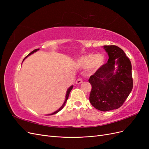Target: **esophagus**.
<instances>
[{
	"label": "esophagus",
	"mask_w": 149,
	"mask_h": 149,
	"mask_svg": "<svg viewBox=\"0 0 149 149\" xmlns=\"http://www.w3.org/2000/svg\"><path fill=\"white\" fill-rule=\"evenodd\" d=\"M83 82V79H81V78H78V79H77V80H76V84H81Z\"/></svg>",
	"instance_id": "34e87169"
}]
</instances>
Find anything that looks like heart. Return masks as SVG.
<instances>
[{
  "label": "heart",
  "mask_w": 149,
  "mask_h": 149,
  "mask_svg": "<svg viewBox=\"0 0 149 149\" xmlns=\"http://www.w3.org/2000/svg\"><path fill=\"white\" fill-rule=\"evenodd\" d=\"M105 58L102 54H88L84 55L78 60L79 65L83 68H89L93 71L98 70L102 66Z\"/></svg>",
  "instance_id": "heart-1"
}]
</instances>
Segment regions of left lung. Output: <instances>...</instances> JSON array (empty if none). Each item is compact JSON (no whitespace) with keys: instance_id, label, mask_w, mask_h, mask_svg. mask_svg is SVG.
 <instances>
[{"instance_id":"1","label":"left lung","mask_w":149,"mask_h":149,"mask_svg":"<svg viewBox=\"0 0 149 149\" xmlns=\"http://www.w3.org/2000/svg\"><path fill=\"white\" fill-rule=\"evenodd\" d=\"M103 47L109 59L90 76L89 101L96 109L108 111L123 104L132 89L133 79L131 63L123 49L116 45Z\"/></svg>"}]
</instances>
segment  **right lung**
<instances>
[{
    "mask_svg": "<svg viewBox=\"0 0 149 149\" xmlns=\"http://www.w3.org/2000/svg\"><path fill=\"white\" fill-rule=\"evenodd\" d=\"M38 49H34L33 51H32V52H31V53H30L29 54V55H28L27 56H26L25 58H26V57L29 56V55H30L31 54H32V53H33L34 52H37V51H38ZM73 86H70V87L69 88V89H68V91H67V92H66V99H65V102H64V103H63V105L61 106V107L60 108V109H58V110H57L56 111H55V112H53V113H52V114H49V115H53V114H56V113H57V112H59L60 111H61V110L63 109V108L64 107V106H65V104H66V101H67L68 98L69 94H70V92H71V89H73Z\"/></svg>",
    "mask_w": 149,
    "mask_h": 149,
    "instance_id": "1",
    "label": "right lung"
}]
</instances>
